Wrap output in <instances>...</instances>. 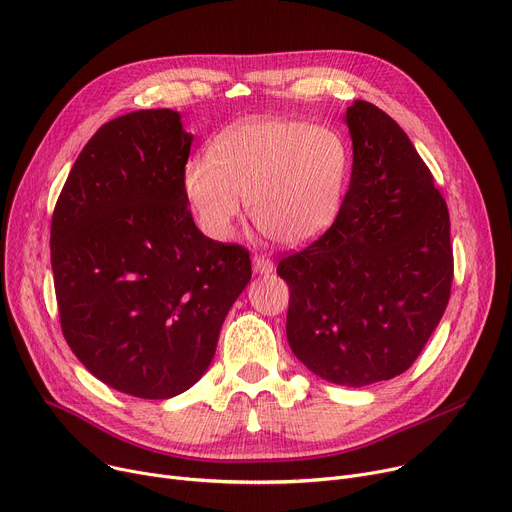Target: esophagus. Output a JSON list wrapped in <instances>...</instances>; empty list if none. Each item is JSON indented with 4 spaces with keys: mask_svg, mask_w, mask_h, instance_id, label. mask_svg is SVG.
Masks as SVG:
<instances>
[{
    "mask_svg": "<svg viewBox=\"0 0 512 512\" xmlns=\"http://www.w3.org/2000/svg\"><path fill=\"white\" fill-rule=\"evenodd\" d=\"M252 268H254L256 274H270V272L274 270V264H272L270 258L256 254V256L252 258Z\"/></svg>",
    "mask_w": 512,
    "mask_h": 512,
    "instance_id": "esophagus-1",
    "label": "esophagus"
}]
</instances>
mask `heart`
<instances>
[{"instance_id":"1","label":"heart","mask_w":512,"mask_h":512,"mask_svg":"<svg viewBox=\"0 0 512 512\" xmlns=\"http://www.w3.org/2000/svg\"><path fill=\"white\" fill-rule=\"evenodd\" d=\"M348 172L342 137L289 119L248 121L221 133L209 157L190 160L182 190L196 221L215 240L229 238L242 199L260 233L305 246L334 221Z\"/></svg>"}]
</instances>
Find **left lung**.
I'll use <instances>...</instances> for the list:
<instances>
[{"instance_id":"left-lung-1","label":"left lung","mask_w":512,"mask_h":512,"mask_svg":"<svg viewBox=\"0 0 512 512\" xmlns=\"http://www.w3.org/2000/svg\"><path fill=\"white\" fill-rule=\"evenodd\" d=\"M344 123L352 174L336 221L279 262L291 291L293 355L330 383L363 387L404 373L451 295L449 211L416 147L375 104Z\"/></svg>"}]
</instances>
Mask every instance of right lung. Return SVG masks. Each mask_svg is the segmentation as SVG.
<instances>
[{
  "label": "right lung",
  "instance_id": "add662e5",
  "mask_svg": "<svg viewBox=\"0 0 512 512\" xmlns=\"http://www.w3.org/2000/svg\"><path fill=\"white\" fill-rule=\"evenodd\" d=\"M192 135L180 112L135 110L77 155L51 223L63 336L102 383L168 400L209 369L248 250L194 225L182 190Z\"/></svg>",
  "mask_w": 512,
  "mask_h": 512
}]
</instances>
